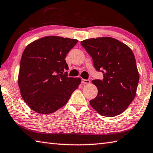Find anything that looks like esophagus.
I'll list each match as a JSON object with an SVG mask.
<instances>
[{"label":"esophagus","instance_id":"esophagus-1","mask_svg":"<svg viewBox=\"0 0 153 153\" xmlns=\"http://www.w3.org/2000/svg\"><path fill=\"white\" fill-rule=\"evenodd\" d=\"M82 83L84 84H88L90 83V81L89 79H82Z\"/></svg>","mask_w":153,"mask_h":153}]
</instances>
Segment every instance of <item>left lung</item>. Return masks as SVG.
<instances>
[{"label": "left lung", "instance_id": "obj_1", "mask_svg": "<svg viewBox=\"0 0 153 153\" xmlns=\"http://www.w3.org/2000/svg\"><path fill=\"white\" fill-rule=\"evenodd\" d=\"M81 44L92 57L94 68L104 74L102 80L91 82L98 88V95L90 101L91 106L102 116L119 115L134 100L139 81L132 49L109 37L88 39Z\"/></svg>", "mask_w": 153, "mask_h": 153}]
</instances>
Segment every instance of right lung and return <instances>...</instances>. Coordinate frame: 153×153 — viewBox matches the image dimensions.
Instances as JSON below:
<instances>
[{"label": "right lung", "instance_id": "obj_1", "mask_svg": "<svg viewBox=\"0 0 153 153\" xmlns=\"http://www.w3.org/2000/svg\"><path fill=\"white\" fill-rule=\"evenodd\" d=\"M78 40L47 36L33 41L22 55L18 84L22 98L34 112L53 113L67 103L81 83L69 77L66 55Z\"/></svg>", "mask_w": 153, "mask_h": 153}]
</instances>
